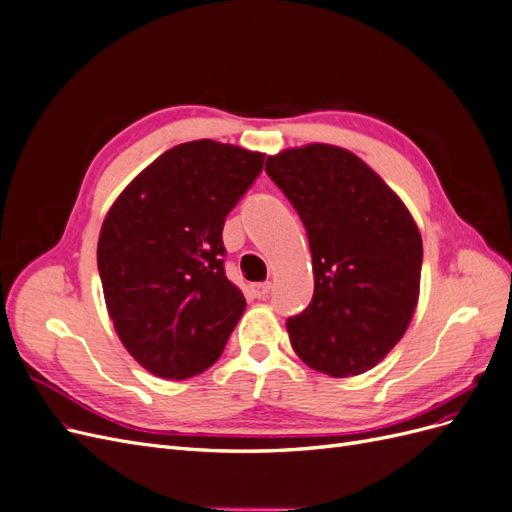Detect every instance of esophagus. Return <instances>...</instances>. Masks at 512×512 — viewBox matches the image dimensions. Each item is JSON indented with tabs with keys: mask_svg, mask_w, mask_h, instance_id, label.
<instances>
[{
	"mask_svg": "<svg viewBox=\"0 0 512 512\" xmlns=\"http://www.w3.org/2000/svg\"><path fill=\"white\" fill-rule=\"evenodd\" d=\"M250 288H252V294H254L256 299H267L269 294H271V290H273L271 282H265V284H252Z\"/></svg>",
	"mask_w": 512,
	"mask_h": 512,
	"instance_id": "esophagus-1",
	"label": "esophagus"
}]
</instances>
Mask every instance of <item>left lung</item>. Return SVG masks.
I'll use <instances>...</instances> for the list:
<instances>
[{"label": "left lung", "instance_id": "8db88e82", "mask_svg": "<svg viewBox=\"0 0 512 512\" xmlns=\"http://www.w3.org/2000/svg\"><path fill=\"white\" fill-rule=\"evenodd\" d=\"M265 170L297 209L312 252L314 297L288 318L290 344L322 374H363L412 320L421 232L399 196L346 149H286L269 156Z\"/></svg>", "mask_w": 512, "mask_h": 512}]
</instances>
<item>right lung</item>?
Wrapping results in <instances>:
<instances>
[{"mask_svg": "<svg viewBox=\"0 0 512 512\" xmlns=\"http://www.w3.org/2000/svg\"><path fill=\"white\" fill-rule=\"evenodd\" d=\"M262 164V153L209 138L183 143L106 213L98 271L108 316L151 374L183 380L205 371L243 316V294L224 271L222 230Z\"/></svg>", "mask_w": 512, "mask_h": 512, "instance_id": "1", "label": "right lung"}]
</instances>
